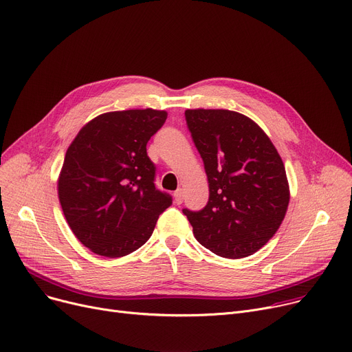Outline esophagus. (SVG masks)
Wrapping results in <instances>:
<instances>
[{"label": "esophagus", "mask_w": 352, "mask_h": 352, "mask_svg": "<svg viewBox=\"0 0 352 352\" xmlns=\"http://www.w3.org/2000/svg\"><path fill=\"white\" fill-rule=\"evenodd\" d=\"M174 198H175L177 204H182V201H184V191H182L181 188H178V190L174 192Z\"/></svg>", "instance_id": "1"}]
</instances>
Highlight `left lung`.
<instances>
[{"label": "left lung", "instance_id": "1", "mask_svg": "<svg viewBox=\"0 0 352 352\" xmlns=\"http://www.w3.org/2000/svg\"><path fill=\"white\" fill-rule=\"evenodd\" d=\"M187 125L204 161L210 198L184 208L197 241L236 260L263 248L278 231L289 202L284 162L251 118L230 109H187Z\"/></svg>", "mask_w": 352, "mask_h": 352}]
</instances>
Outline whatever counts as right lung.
Listing matches in <instances>:
<instances>
[{
  "instance_id": "right-lung-1",
  "label": "right lung",
  "mask_w": 352,
  "mask_h": 352,
  "mask_svg": "<svg viewBox=\"0 0 352 352\" xmlns=\"http://www.w3.org/2000/svg\"><path fill=\"white\" fill-rule=\"evenodd\" d=\"M165 120V111L151 108L105 113L68 146L58 198L74 235L92 252H134L173 204L170 194L157 190L155 165L146 155V142Z\"/></svg>"
}]
</instances>
